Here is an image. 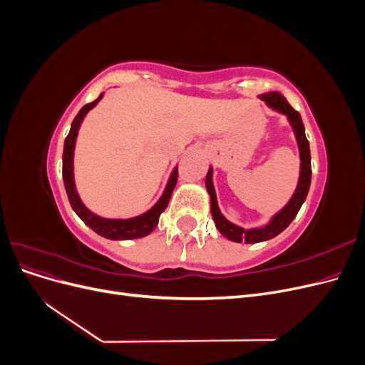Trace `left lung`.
<instances>
[{
	"mask_svg": "<svg viewBox=\"0 0 365 365\" xmlns=\"http://www.w3.org/2000/svg\"><path fill=\"white\" fill-rule=\"evenodd\" d=\"M262 101L267 102L271 108L277 109V111L283 113L288 115L291 125L294 128L295 137L298 141V148H300V158H302V169H300V180H298L297 190L294 196L291 197V201L288 202L279 215H275L272 222L268 227H263L259 230H244L240 227H236L233 224H230L228 220L220 215L219 208H217V201H216V193L213 189V182H212V169L208 170L207 178H205V185L207 190L210 193V201H212V216L216 224V228L222 233L227 239L233 240V242H247V244H254V242H262V240H268L272 239L277 235H280L282 231L288 227L294 217L297 216L298 210L303 205L307 192H309V185H311V176H312V168H311V149H309V141L304 134V125L302 121V115L298 114V111L289 105V102L280 94V93H267L260 96Z\"/></svg>",
	"mask_w": 365,
	"mask_h": 365,
	"instance_id": "obj_1",
	"label": "left lung"
}]
</instances>
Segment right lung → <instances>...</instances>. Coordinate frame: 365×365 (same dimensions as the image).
I'll return each mask as SVG.
<instances>
[{
  "label": "right lung",
  "mask_w": 365,
  "mask_h": 365,
  "mask_svg": "<svg viewBox=\"0 0 365 365\" xmlns=\"http://www.w3.org/2000/svg\"><path fill=\"white\" fill-rule=\"evenodd\" d=\"M103 94L98 96V98H96L94 102L86 103L79 114L76 115V118L73 120L71 123V129L68 132L67 138H65L63 143V155H62V176H63V185L65 190H67L68 195V201L73 207L74 212L77 213L83 222L90 227L91 230H94L97 235H101L106 239H113V240H125V239H138V237H145L148 235H150L155 227L158 225V219L161 216V213L168 207L172 192L176 185V181H178V168H176L170 176V181L165 187V192L161 196V200L158 201V204L150 208L148 213L141 215L138 217H132V219H126V220H115V219H103L98 217L94 213H91L88 210L82 201L79 195L76 192V185H74V178H73V152H74V143H76V137H77V130H79V126L82 123L83 117L86 115V113L90 111L91 108H94L97 105V102L101 101Z\"/></svg>",
  "instance_id": "right-lung-1"
}]
</instances>
